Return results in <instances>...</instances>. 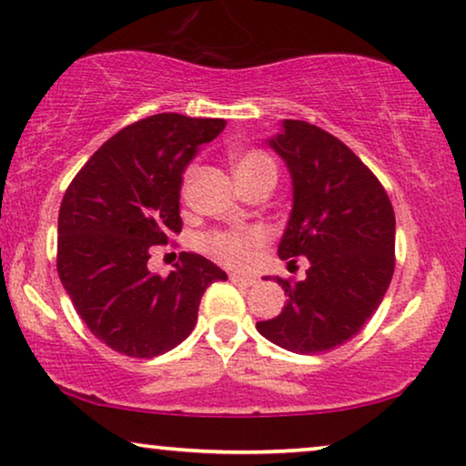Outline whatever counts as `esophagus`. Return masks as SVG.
Returning <instances> with one entry per match:
<instances>
[{
	"label": "esophagus",
	"mask_w": 466,
	"mask_h": 466,
	"mask_svg": "<svg viewBox=\"0 0 466 466\" xmlns=\"http://www.w3.org/2000/svg\"><path fill=\"white\" fill-rule=\"evenodd\" d=\"M228 279H231V282L238 284V286H254V284H257V278L239 276V273H231V276H228Z\"/></svg>",
	"instance_id": "obj_1"
}]
</instances>
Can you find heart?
<instances>
[{
    "label": "heart",
    "instance_id": "heart-1",
    "mask_svg": "<svg viewBox=\"0 0 466 466\" xmlns=\"http://www.w3.org/2000/svg\"><path fill=\"white\" fill-rule=\"evenodd\" d=\"M231 165L239 184L244 188H250L260 182L276 184L278 167L269 152L263 148H239L233 150ZM195 180V167L184 169L182 176V195L188 193L190 184ZM265 246V233L258 228H216L201 238V248L209 257L218 260L227 267H248L252 265L254 257L260 248Z\"/></svg>",
    "mask_w": 466,
    "mask_h": 466
}]
</instances>
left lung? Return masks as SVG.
Wrapping results in <instances>:
<instances>
[{"label": "left lung", "instance_id": "1", "mask_svg": "<svg viewBox=\"0 0 466 466\" xmlns=\"http://www.w3.org/2000/svg\"><path fill=\"white\" fill-rule=\"evenodd\" d=\"M284 158L295 206L279 257H308L303 282L278 278L279 316L258 333L297 354H320L359 333L375 314L394 273V209L378 176L341 142L305 120H284L269 142Z\"/></svg>", "mask_w": 466, "mask_h": 466}]
</instances>
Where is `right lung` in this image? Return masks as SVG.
Wrapping results in <instances>:
<instances>
[{"label": "right lung", "instance_id": "right-lung-1", "mask_svg": "<svg viewBox=\"0 0 466 466\" xmlns=\"http://www.w3.org/2000/svg\"><path fill=\"white\" fill-rule=\"evenodd\" d=\"M225 125L174 112L127 125L63 195L56 271L88 330L114 352H169L195 329L208 286L227 279L195 252H180L169 276L148 271L152 248L182 231L184 167Z\"/></svg>", "mask_w": 466, "mask_h": 466}]
</instances>
